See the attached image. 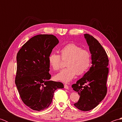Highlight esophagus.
Returning a JSON list of instances; mask_svg holds the SVG:
<instances>
[{
	"instance_id": "1",
	"label": "esophagus",
	"mask_w": 122,
	"mask_h": 122,
	"mask_svg": "<svg viewBox=\"0 0 122 122\" xmlns=\"http://www.w3.org/2000/svg\"><path fill=\"white\" fill-rule=\"evenodd\" d=\"M64 89H69V86H68V85L64 84Z\"/></svg>"
}]
</instances>
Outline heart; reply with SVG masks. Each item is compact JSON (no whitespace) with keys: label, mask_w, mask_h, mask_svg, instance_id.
I'll use <instances>...</instances> for the list:
<instances>
[{"label":"heart","mask_w":122,"mask_h":122,"mask_svg":"<svg viewBox=\"0 0 122 122\" xmlns=\"http://www.w3.org/2000/svg\"><path fill=\"white\" fill-rule=\"evenodd\" d=\"M63 60L68 59L66 68L56 75V78L65 83L70 82L76 74L81 75L89 68L91 55L87 50H84L75 44L71 43L64 46L60 50ZM61 56L56 53H51L49 56V62L54 70L57 71L62 67Z\"/></svg>","instance_id":"1"}]
</instances>
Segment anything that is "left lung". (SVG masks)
<instances>
[{"instance_id": "1", "label": "left lung", "mask_w": 122, "mask_h": 122, "mask_svg": "<svg viewBox=\"0 0 122 122\" xmlns=\"http://www.w3.org/2000/svg\"><path fill=\"white\" fill-rule=\"evenodd\" d=\"M91 54L92 66L81 79L72 85L80 98L75 107L83 111H90L100 104L107 92L108 59L105 50L93 36L84 34Z\"/></svg>"}]
</instances>
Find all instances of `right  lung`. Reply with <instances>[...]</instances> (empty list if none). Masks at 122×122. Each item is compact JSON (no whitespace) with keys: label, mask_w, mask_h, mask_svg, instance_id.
<instances>
[{"label":"right lung","mask_w":122,"mask_h":122,"mask_svg":"<svg viewBox=\"0 0 122 122\" xmlns=\"http://www.w3.org/2000/svg\"><path fill=\"white\" fill-rule=\"evenodd\" d=\"M52 35H38L22 46L17 55L15 83L25 104L35 111L48 108L62 83L51 81L49 56L59 43Z\"/></svg>","instance_id":"right-lung-1"}]
</instances>
